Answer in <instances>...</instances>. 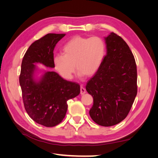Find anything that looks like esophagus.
I'll use <instances>...</instances> for the list:
<instances>
[{
  "label": "esophagus",
  "mask_w": 158,
  "mask_h": 158,
  "mask_svg": "<svg viewBox=\"0 0 158 158\" xmlns=\"http://www.w3.org/2000/svg\"><path fill=\"white\" fill-rule=\"evenodd\" d=\"M86 93V90L84 88H83V87H81V89H80V94H81V95H83L85 94Z\"/></svg>",
  "instance_id": "34e87169"
}]
</instances>
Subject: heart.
Here are the masks:
<instances>
[{
    "label": "heart",
    "mask_w": 158,
    "mask_h": 158,
    "mask_svg": "<svg viewBox=\"0 0 158 158\" xmlns=\"http://www.w3.org/2000/svg\"><path fill=\"white\" fill-rule=\"evenodd\" d=\"M62 54L53 58V64L64 79H72L75 67L80 76L91 77L102 64L106 54V44L97 36H75L63 46Z\"/></svg>",
    "instance_id": "1"
}]
</instances>
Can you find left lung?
Wrapping results in <instances>:
<instances>
[{"label": "left lung", "instance_id": "obj_1", "mask_svg": "<svg viewBox=\"0 0 158 158\" xmlns=\"http://www.w3.org/2000/svg\"><path fill=\"white\" fill-rule=\"evenodd\" d=\"M107 53L86 90L93 96L89 115L102 126L120 123L128 115L137 94L135 57L125 41L111 32L105 38Z\"/></svg>", "mask_w": 158, "mask_h": 158}]
</instances>
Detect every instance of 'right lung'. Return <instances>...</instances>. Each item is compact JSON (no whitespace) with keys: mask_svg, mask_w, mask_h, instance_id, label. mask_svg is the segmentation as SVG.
I'll use <instances>...</instances> for the list:
<instances>
[{"mask_svg":"<svg viewBox=\"0 0 158 158\" xmlns=\"http://www.w3.org/2000/svg\"><path fill=\"white\" fill-rule=\"evenodd\" d=\"M65 35L49 33L36 40L29 47L22 62L19 80L24 108L31 119L46 127L61 123L68 109L67 101L80 93L78 83L66 81L56 72L45 73L38 83L33 79L34 63L54 67L53 49Z\"/></svg>","mask_w":158,"mask_h":158,"instance_id":"1","label":"right lung"}]
</instances>
